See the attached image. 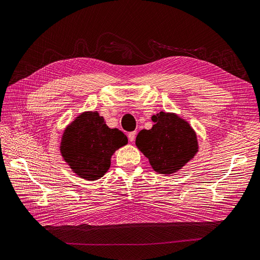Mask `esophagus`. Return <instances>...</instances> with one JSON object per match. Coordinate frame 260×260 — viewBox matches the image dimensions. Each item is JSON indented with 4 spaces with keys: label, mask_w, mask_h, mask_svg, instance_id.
<instances>
[{
    "label": "esophagus",
    "mask_w": 260,
    "mask_h": 260,
    "mask_svg": "<svg viewBox=\"0 0 260 260\" xmlns=\"http://www.w3.org/2000/svg\"><path fill=\"white\" fill-rule=\"evenodd\" d=\"M136 136H137V131H133V132H130L128 134V139L130 142H133L134 140H136Z\"/></svg>",
    "instance_id": "obj_1"
}]
</instances>
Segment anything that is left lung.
<instances>
[{
	"mask_svg": "<svg viewBox=\"0 0 260 260\" xmlns=\"http://www.w3.org/2000/svg\"><path fill=\"white\" fill-rule=\"evenodd\" d=\"M151 120V129L139 132L137 147L155 173L168 176L180 171L199 152L195 130L176 113L161 111Z\"/></svg>",
	"mask_w": 260,
	"mask_h": 260,
	"instance_id": "8db88e82",
	"label": "left lung"
}]
</instances>
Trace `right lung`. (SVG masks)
I'll return each mask as SVG.
<instances>
[{"instance_id":"add662e5","label":"right lung","mask_w":260,"mask_h":260,"mask_svg":"<svg viewBox=\"0 0 260 260\" xmlns=\"http://www.w3.org/2000/svg\"><path fill=\"white\" fill-rule=\"evenodd\" d=\"M127 144L124 133L109 128L97 111H85L65 128L59 151L72 172L94 181L109 171L114 152Z\"/></svg>"}]
</instances>
